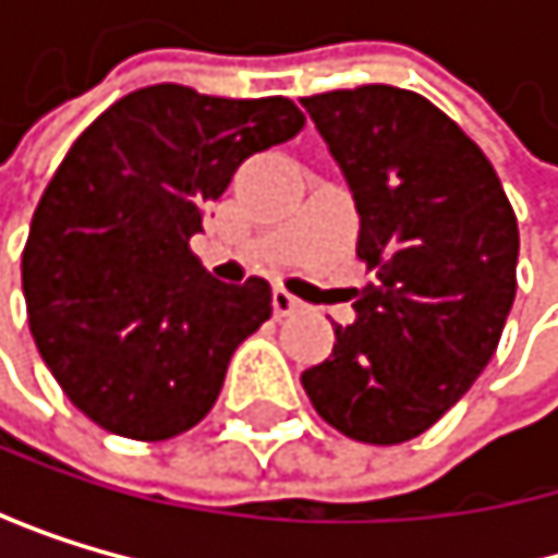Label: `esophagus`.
<instances>
[{
  "mask_svg": "<svg viewBox=\"0 0 558 558\" xmlns=\"http://www.w3.org/2000/svg\"><path fill=\"white\" fill-rule=\"evenodd\" d=\"M298 311H304V304L291 294V291H274V314L277 317H291V314H298Z\"/></svg>",
  "mask_w": 558,
  "mask_h": 558,
  "instance_id": "1",
  "label": "esophagus"
}]
</instances>
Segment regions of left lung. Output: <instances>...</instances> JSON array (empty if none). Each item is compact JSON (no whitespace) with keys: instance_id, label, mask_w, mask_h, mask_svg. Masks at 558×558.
Masks as SVG:
<instances>
[{"instance_id":"obj_1","label":"left lung","mask_w":558,"mask_h":558,"mask_svg":"<svg viewBox=\"0 0 558 558\" xmlns=\"http://www.w3.org/2000/svg\"><path fill=\"white\" fill-rule=\"evenodd\" d=\"M361 214L357 320L301 375L314 412L364 445L428 432L485 372L515 301L519 223L488 157L398 86L304 96Z\"/></svg>"}]
</instances>
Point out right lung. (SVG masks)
Here are the masks:
<instances>
[{
  "label": "right lung",
  "instance_id": "right-lung-1",
  "mask_svg": "<svg viewBox=\"0 0 558 558\" xmlns=\"http://www.w3.org/2000/svg\"><path fill=\"white\" fill-rule=\"evenodd\" d=\"M301 130L304 113L284 96L160 83L76 136L33 214L23 291L46 368L89 422L167 441L207 418L230 354L274 298L264 277L214 281L190 238L233 170Z\"/></svg>",
  "mask_w": 558,
  "mask_h": 558
}]
</instances>
